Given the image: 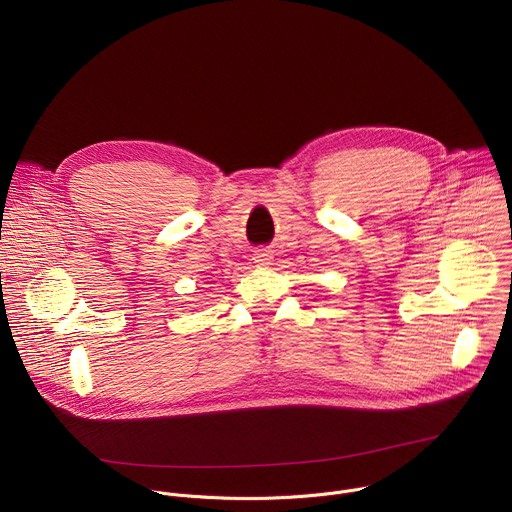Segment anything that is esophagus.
Here are the masks:
<instances>
[{
    "label": "esophagus",
    "mask_w": 512,
    "mask_h": 512,
    "mask_svg": "<svg viewBox=\"0 0 512 512\" xmlns=\"http://www.w3.org/2000/svg\"><path fill=\"white\" fill-rule=\"evenodd\" d=\"M271 259H273V253H271L267 247L257 249V251H255V255H253V261H255L259 267L269 265V263H271Z\"/></svg>",
    "instance_id": "1"
}]
</instances>
